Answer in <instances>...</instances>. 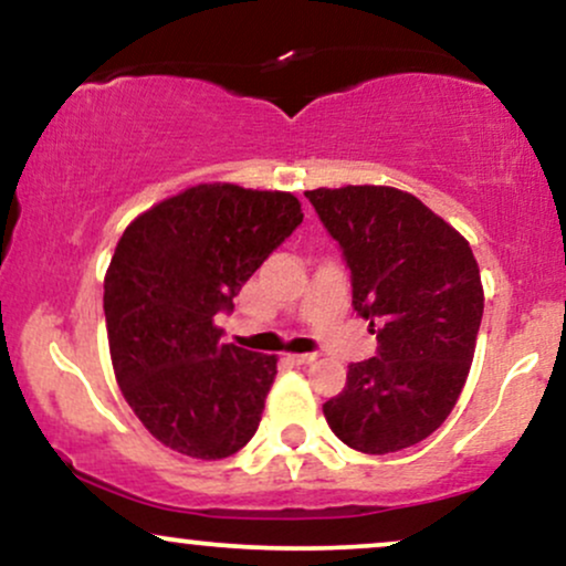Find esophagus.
<instances>
[{
    "label": "esophagus",
    "instance_id": "34e87169",
    "mask_svg": "<svg viewBox=\"0 0 566 566\" xmlns=\"http://www.w3.org/2000/svg\"><path fill=\"white\" fill-rule=\"evenodd\" d=\"M314 359H316V354H287V361H292V365H297V367L311 365Z\"/></svg>",
    "mask_w": 566,
    "mask_h": 566
}]
</instances>
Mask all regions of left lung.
<instances>
[{
  "label": "left lung",
  "instance_id": "obj_1",
  "mask_svg": "<svg viewBox=\"0 0 566 566\" xmlns=\"http://www.w3.org/2000/svg\"><path fill=\"white\" fill-rule=\"evenodd\" d=\"M305 197L340 244L350 305L378 335V354L348 367L324 418L354 450L399 452L444 423L469 378L484 314L476 258L399 188H316Z\"/></svg>",
  "mask_w": 566,
  "mask_h": 566
}]
</instances>
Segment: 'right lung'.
Segmentation results:
<instances>
[{"mask_svg":"<svg viewBox=\"0 0 566 566\" xmlns=\"http://www.w3.org/2000/svg\"><path fill=\"white\" fill-rule=\"evenodd\" d=\"M301 223L292 193L205 184L122 233L103 282L114 375L170 450L220 460L255 437L276 356L226 346L216 316Z\"/></svg>","mask_w":566,"mask_h":566,"instance_id":"1","label":"right lung"}]
</instances>
